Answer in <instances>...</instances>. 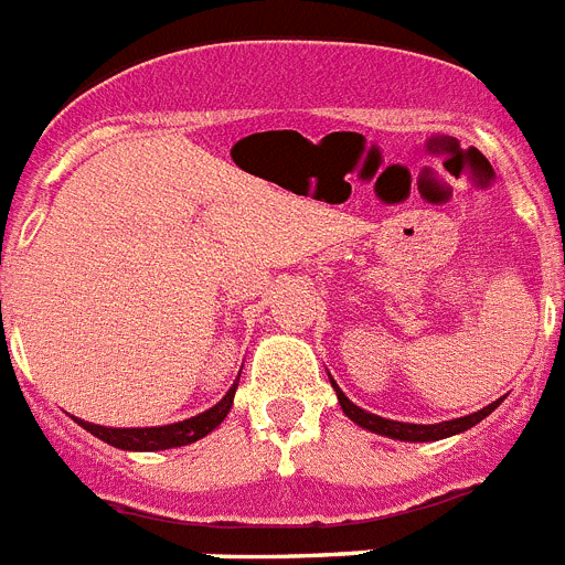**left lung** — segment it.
I'll list each match as a JSON object with an SVG mask.
<instances>
[{
	"label": "left lung",
	"instance_id": "obj_1",
	"mask_svg": "<svg viewBox=\"0 0 565 565\" xmlns=\"http://www.w3.org/2000/svg\"><path fill=\"white\" fill-rule=\"evenodd\" d=\"M331 383H334V380H331ZM334 388H337V383H334ZM337 399H340L342 412L349 414V417L356 423V426L369 428V431H374V434H383V437H394V440H408V443L443 440V437L460 434V431H466V428L477 426V423L483 420V417H489V414L500 406V399H494L491 406L480 408V412L469 414V417H457V420L434 423V426H417V423L385 420V417H377V414L365 412V408L354 406V403H351V399L340 392V388H337Z\"/></svg>",
	"mask_w": 565,
	"mask_h": 565
}]
</instances>
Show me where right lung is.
Here are the masks:
<instances>
[{"label":"right lung","mask_w":565,"mask_h":565,"mask_svg":"<svg viewBox=\"0 0 565 565\" xmlns=\"http://www.w3.org/2000/svg\"><path fill=\"white\" fill-rule=\"evenodd\" d=\"M236 383L231 385L228 394H225L214 408L196 414L191 420L173 423V426H159V428H105L94 426V423L79 420V426L85 431H90L94 437L105 440L108 446L125 448V451H159V448H173V446H188V443L200 440L209 431H214L220 423L225 420V414L231 412V403H234Z\"/></svg>","instance_id":"right-lung-1"}]
</instances>
